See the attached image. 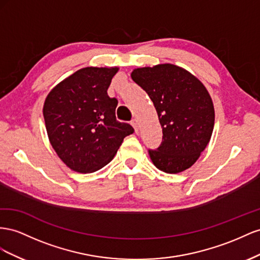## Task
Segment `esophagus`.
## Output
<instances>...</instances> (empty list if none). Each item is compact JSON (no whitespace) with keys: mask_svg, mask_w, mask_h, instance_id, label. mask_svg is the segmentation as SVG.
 Listing matches in <instances>:
<instances>
[{"mask_svg":"<svg viewBox=\"0 0 260 260\" xmlns=\"http://www.w3.org/2000/svg\"><path fill=\"white\" fill-rule=\"evenodd\" d=\"M131 124L133 125V127H134L135 132H136V133H138V122H137L136 118H134V120H132Z\"/></svg>","mask_w":260,"mask_h":260,"instance_id":"obj_1","label":"esophagus"}]
</instances>
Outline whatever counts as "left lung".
<instances>
[{
  "mask_svg": "<svg viewBox=\"0 0 260 260\" xmlns=\"http://www.w3.org/2000/svg\"><path fill=\"white\" fill-rule=\"evenodd\" d=\"M132 79L149 95L162 127V142L149 149L153 165L166 173L190 168L208 145L214 125L210 94L202 81L173 64L136 69Z\"/></svg>",
  "mask_w": 260,
  "mask_h": 260,
  "instance_id": "8db88e82",
  "label": "left lung"
}]
</instances>
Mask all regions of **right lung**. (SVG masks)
Here are the masks:
<instances>
[{"label":"right lung","instance_id":"obj_1","mask_svg":"<svg viewBox=\"0 0 260 260\" xmlns=\"http://www.w3.org/2000/svg\"><path fill=\"white\" fill-rule=\"evenodd\" d=\"M117 68H85L56 85L44 101L50 143L73 171L95 172L114 158L123 139L134 133L116 120L117 100L108 88Z\"/></svg>","mask_w":260,"mask_h":260}]
</instances>
